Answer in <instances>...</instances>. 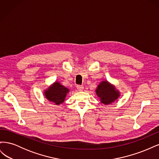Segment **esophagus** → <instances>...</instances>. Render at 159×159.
Here are the masks:
<instances>
[{
    "mask_svg": "<svg viewBox=\"0 0 159 159\" xmlns=\"http://www.w3.org/2000/svg\"><path fill=\"white\" fill-rule=\"evenodd\" d=\"M77 89H78L79 91H81L84 90V86H82V85H77Z\"/></svg>",
    "mask_w": 159,
    "mask_h": 159,
    "instance_id": "obj_1",
    "label": "esophagus"
}]
</instances>
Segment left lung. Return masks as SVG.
Instances as JSON below:
<instances>
[{
    "mask_svg": "<svg viewBox=\"0 0 159 159\" xmlns=\"http://www.w3.org/2000/svg\"><path fill=\"white\" fill-rule=\"evenodd\" d=\"M100 102L104 105H109L116 101L120 96L119 91L108 81H102L95 90Z\"/></svg>",
    "mask_w": 159,
    "mask_h": 159,
    "instance_id": "8db88e82",
    "label": "left lung"
}]
</instances>
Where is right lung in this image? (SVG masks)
I'll return each mask as SVG.
<instances>
[{
  "mask_svg": "<svg viewBox=\"0 0 159 159\" xmlns=\"http://www.w3.org/2000/svg\"><path fill=\"white\" fill-rule=\"evenodd\" d=\"M69 89L61 85L59 81H55L48 88L44 90L45 98L50 102L56 105L63 103L67 94L69 93Z\"/></svg>",
  "mask_w": 159,
  "mask_h": 159,
  "instance_id": "right-lung-1",
  "label": "right lung"
}]
</instances>
